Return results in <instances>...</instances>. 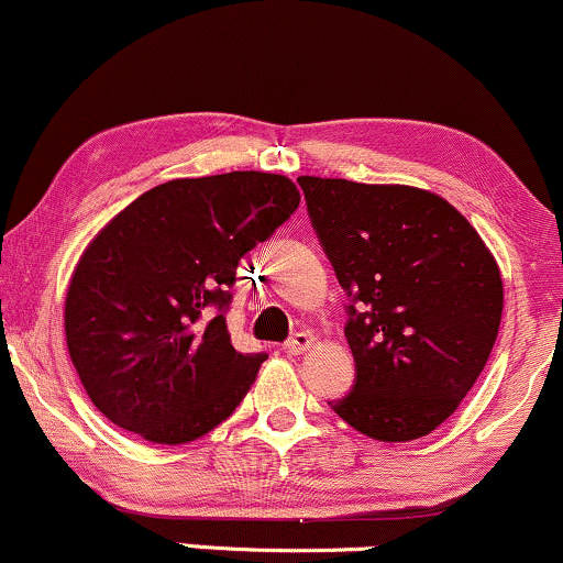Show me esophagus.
I'll use <instances>...</instances> for the list:
<instances>
[{
    "mask_svg": "<svg viewBox=\"0 0 563 563\" xmlns=\"http://www.w3.org/2000/svg\"><path fill=\"white\" fill-rule=\"evenodd\" d=\"M312 333H294V335H290V339H288V344H286V352L288 354H303V352H307V349L309 346H312Z\"/></svg>",
    "mask_w": 563,
    "mask_h": 563,
    "instance_id": "esophagus-1",
    "label": "esophagus"
}]
</instances>
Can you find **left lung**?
Instances as JSON below:
<instances>
[{
  "mask_svg": "<svg viewBox=\"0 0 563 563\" xmlns=\"http://www.w3.org/2000/svg\"><path fill=\"white\" fill-rule=\"evenodd\" d=\"M307 211L352 303L357 380L331 407L378 442L442 426L476 384L503 318V277L479 232L437 192L299 177Z\"/></svg>",
  "mask_w": 563,
  "mask_h": 563,
  "instance_id": "8db88e82",
  "label": "left lung"
}]
</instances>
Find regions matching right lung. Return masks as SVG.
Here are the masks:
<instances>
[{"instance_id": "add662e5", "label": "right lung", "mask_w": 563, "mask_h": 563, "mask_svg": "<svg viewBox=\"0 0 563 563\" xmlns=\"http://www.w3.org/2000/svg\"><path fill=\"white\" fill-rule=\"evenodd\" d=\"M299 200L283 174L172 179L89 241L63 314L70 363L108 421L156 444L228 421L267 360L230 341L235 269Z\"/></svg>"}]
</instances>
